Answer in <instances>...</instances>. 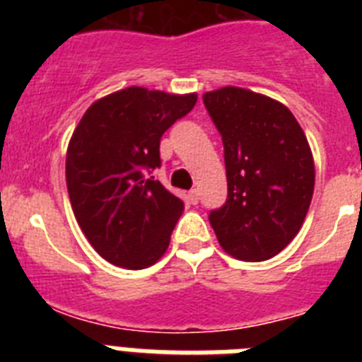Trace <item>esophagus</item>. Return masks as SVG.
Segmentation results:
<instances>
[{"label":"esophagus","instance_id":"1","mask_svg":"<svg viewBox=\"0 0 362 362\" xmlns=\"http://www.w3.org/2000/svg\"><path fill=\"white\" fill-rule=\"evenodd\" d=\"M188 199H190L192 204H197V201H199V194H197L196 188H194V190L188 192Z\"/></svg>","mask_w":362,"mask_h":362}]
</instances>
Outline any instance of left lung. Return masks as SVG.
Wrapping results in <instances>:
<instances>
[{"label": "left lung", "mask_w": 362, "mask_h": 362, "mask_svg": "<svg viewBox=\"0 0 362 362\" xmlns=\"http://www.w3.org/2000/svg\"><path fill=\"white\" fill-rule=\"evenodd\" d=\"M225 146L228 197L212 210L219 245L241 261L279 254L303 226L315 183L312 150L292 112L246 88L206 92Z\"/></svg>", "instance_id": "8db88e82"}]
</instances>
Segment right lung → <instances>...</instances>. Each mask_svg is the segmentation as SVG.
<instances>
[{
	"mask_svg": "<svg viewBox=\"0 0 362 362\" xmlns=\"http://www.w3.org/2000/svg\"><path fill=\"white\" fill-rule=\"evenodd\" d=\"M196 101V94L129 86L90 105L74 130L66 150L70 204L108 263L141 270L168 248L185 204L148 174L161 166V136Z\"/></svg>",
	"mask_w": 362,
	"mask_h": 362,
	"instance_id": "obj_1",
	"label": "right lung"
}]
</instances>
